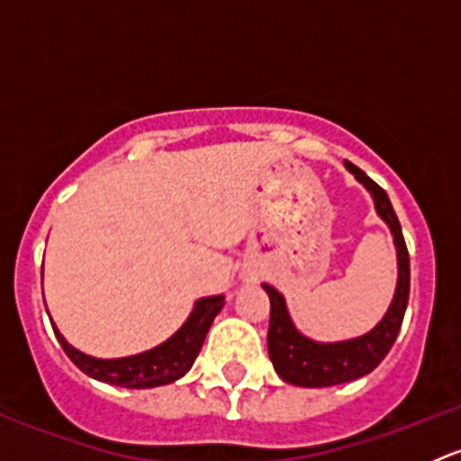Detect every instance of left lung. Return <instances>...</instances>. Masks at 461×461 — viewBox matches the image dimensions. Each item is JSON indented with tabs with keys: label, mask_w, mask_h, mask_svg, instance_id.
<instances>
[{
	"label": "left lung",
	"mask_w": 461,
	"mask_h": 461,
	"mask_svg": "<svg viewBox=\"0 0 461 461\" xmlns=\"http://www.w3.org/2000/svg\"><path fill=\"white\" fill-rule=\"evenodd\" d=\"M346 167L355 178L373 194L375 209L393 231L394 248H397V290H394L393 303L384 319L375 325L364 337L348 339L337 343H319L303 337L292 323L287 314L285 299L278 290L265 283V292L269 296V330H267V352L272 359L274 370L287 384L303 385V388H328V385L348 384L359 376L373 373L376 366L384 361L397 339L402 328L403 314H406L408 294H411V258H408L406 240H403L402 225L390 204L388 194L364 174L359 167L346 160Z\"/></svg>",
	"instance_id": "1"
}]
</instances>
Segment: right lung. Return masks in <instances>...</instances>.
<instances>
[{"label":"right lung","mask_w":461,"mask_h":461,"mask_svg":"<svg viewBox=\"0 0 461 461\" xmlns=\"http://www.w3.org/2000/svg\"><path fill=\"white\" fill-rule=\"evenodd\" d=\"M225 305V296H207V299L196 301V308L185 321L183 328L160 343L153 350L140 352L133 357H122V359H95L85 352L76 350L67 339L59 334L55 328V337H58L59 346L64 348L68 359L82 370V373L93 376L97 381H104L111 385H122V388H156V385L171 384V381L180 379L189 373V368L196 361L198 352H201L204 337H207L209 328H212L213 319L221 312Z\"/></svg>","instance_id":"1"}]
</instances>
